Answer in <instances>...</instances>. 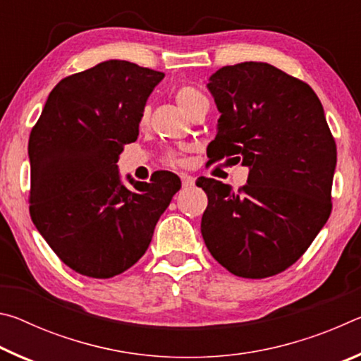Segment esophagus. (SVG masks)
Returning a JSON list of instances; mask_svg holds the SVG:
<instances>
[{
    "instance_id": "obj_1",
    "label": "esophagus",
    "mask_w": 361,
    "mask_h": 361,
    "mask_svg": "<svg viewBox=\"0 0 361 361\" xmlns=\"http://www.w3.org/2000/svg\"><path fill=\"white\" fill-rule=\"evenodd\" d=\"M180 178H181V185H183V188H192L194 186V176H191V175H188V173H181L180 175Z\"/></svg>"
}]
</instances>
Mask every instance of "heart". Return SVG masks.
Instances as JSON below:
<instances>
[{"label": "heart", "instance_id": "1", "mask_svg": "<svg viewBox=\"0 0 361 361\" xmlns=\"http://www.w3.org/2000/svg\"><path fill=\"white\" fill-rule=\"evenodd\" d=\"M200 99H204V95L200 94L199 90L191 87V85H183V87H180L178 92H176V102H178V105L181 106V109L185 113ZM146 118H148V113L143 111L142 122H145ZM183 162H185V159H183V156H180V154H167L166 156V164H169V166H181Z\"/></svg>", "mask_w": 361, "mask_h": 361}]
</instances>
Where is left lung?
<instances>
[{
    "mask_svg": "<svg viewBox=\"0 0 361 361\" xmlns=\"http://www.w3.org/2000/svg\"><path fill=\"white\" fill-rule=\"evenodd\" d=\"M207 87L218 111L210 162L250 167L247 185L231 191L200 178L209 205L200 231L231 274L264 279L301 258L328 221L336 143L309 84L262 62L223 66Z\"/></svg>",
    "mask_w": 361,
    "mask_h": 361,
    "instance_id": "obj_1",
    "label": "left lung"
}]
</instances>
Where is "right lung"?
Instances as JSON below:
<instances>
[{"mask_svg": "<svg viewBox=\"0 0 361 361\" xmlns=\"http://www.w3.org/2000/svg\"><path fill=\"white\" fill-rule=\"evenodd\" d=\"M164 73L108 60L66 76L30 133V216L66 266L111 279L142 258L181 188L166 170L121 183L119 154L135 142L146 100Z\"/></svg>", "mask_w": 361, "mask_h": 361, "instance_id": "1", "label": "right lung"}]
</instances>
